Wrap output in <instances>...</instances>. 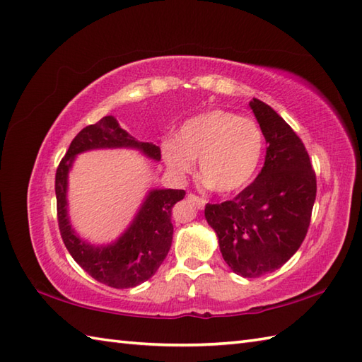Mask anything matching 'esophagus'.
I'll return each instance as SVG.
<instances>
[{
	"label": "esophagus",
	"mask_w": 362,
	"mask_h": 362,
	"mask_svg": "<svg viewBox=\"0 0 362 362\" xmlns=\"http://www.w3.org/2000/svg\"><path fill=\"white\" fill-rule=\"evenodd\" d=\"M187 199L189 202H193V204H196L199 209H204L205 206V204H206V201L204 197H199V196H196V194H193V193H189L188 196H187Z\"/></svg>",
	"instance_id": "34e87169"
}]
</instances>
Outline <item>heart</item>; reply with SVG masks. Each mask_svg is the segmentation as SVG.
Here are the masks:
<instances>
[{"label":"heart","instance_id":"b5f03b06","mask_svg":"<svg viewBox=\"0 0 362 362\" xmlns=\"http://www.w3.org/2000/svg\"><path fill=\"white\" fill-rule=\"evenodd\" d=\"M266 136L255 119L227 110H211L183 122L175 140L161 144L166 165L189 173L201 160V173L218 193L245 188L263 160Z\"/></svg>","mask_w":362,"mask_h":362}]
</instances>
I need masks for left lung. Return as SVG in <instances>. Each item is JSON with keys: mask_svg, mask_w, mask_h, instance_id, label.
<instances>
[{"mask_svg": "<svg viewBox=\"0 0 362 362\" xmlns=\"http://www.w3.org/2000/svg\"><path fill=\"white\" fill-rule=\"evenodd\" d=\"M249 105L266 136L264 166L232 201L206 204L205 219L228 267L257 279L280 269L298 250L317 185L305 144L288 122L257 98Z\"/></svg>", "mask_w": 362, "mask_h": 362, "instance_id": "1", "label": "left lung"}]
</instances>
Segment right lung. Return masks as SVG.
Instances as JSON below:
<instances>
[{
  "mask_svg": "<svg viewBox=\"0 0 362 362\" xmlns=\"http://www.w3.org/2000/svg\"><path fill=\"white\" fill-rule=\"evenodd\" d=\"M134 148L158 161L161 152L153 143L136 141L113 117L83 127L74 136L56 173L59 230L76 263L95 280L110 288H134L157 272L173 243V206L185 197L183 189H152L140 211L117 241L107 245L86 243L74 233L66 213V187L74 157L90 149Z\"/></svg>",
  "mask_w": 362,
  "mask_h": 362,
  "instance_id": "1",
  "label": "right lung"
}]
</instances>
